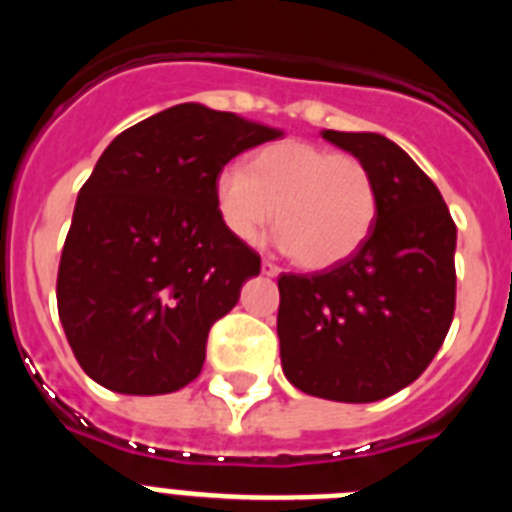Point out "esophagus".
<instances>
[{
  "instance_id": "1",
  "label": "esophagus",
  "mask_w": 512,
  "mask_h": 512,
  "mask_svg": "<svg viewBox=\"0 0 512 512\" xmlns=\"http://www.w3.org/2000/svg\"><path fill=\"white\" fill-rule=\"evenodd\" d=\"M261 271H264L266 277H279V266L277 264H271V261H264V264H261Z\"/></svg>"
}]
</instances>
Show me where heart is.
<instances>
[{"mask_svg": "<svg viewBox=\"0 0 512 512\" xmlns=\"http://www.w3.org/2000/svg\"><path fill=\"white\" fill-rule=\"evenodd\" d=\"M212 197L225 230L241 243L261 241L277 217L279 246L312 271L351 259L379 212L377 184L361 158L297 138L259 148L248 169L223 166Z\"/></svg>", "mask_w": 512, "mask_h": 512, "instance_id": "1", "label": "heart"}]
</instances>
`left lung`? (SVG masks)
Masks as SVG:
<instances>
[{
	"instance_id": "1",
	"label": "left lung",
	"mask_w": 512,
	"mask_h": 512,
	"mask_svg": "<svg viewBox=\"0 0 512 512\" xmlns=\"http://www.w3.org/2000/svg\"><path fill=\"white\" fill-rule=\"evenodd\" d=\"M323 138L374 176L372 235L343 264L279 277V354L297 390L377 402L413 384L438 354L456 305V225L441 192L379 133Z\"/></svg>"
}]
</instances>
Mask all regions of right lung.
I'll return each instance as SVG.
<instances>
[{
  "instance_id": "right-lung-1",
  "label": "right lung",
  "mask_w": 512,
  "mask_h": 512,
  "mask_svg": "<svg viewBox=\"0 0 512 512\" xmlns=\"http://www.w3.org/2000/svg\"><path fill=\"white\" fill-rule=\"evenodd\" d=\"M282 130L184 102L104 148L81 187L58 264V318L76 361L120 395H166L205 364L207 333L259 277L225 230L212 182Z\"/></svg>"
}]
</instances>
